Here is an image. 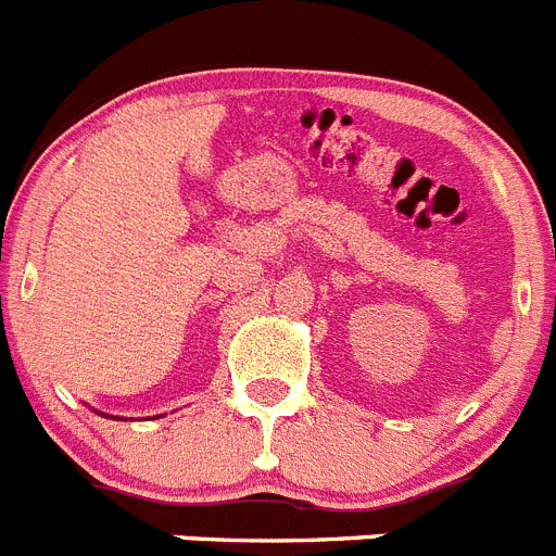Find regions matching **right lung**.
<instances>
[{
  "label": "right lung",
  "instance_id": "1",
  "mask_svg": "<svg viewBox=\"0 0 556 556\" xmlns=\"http://www.w3.org/2000/svg\"><path fill=\"white\" fill-rule=\"evenodd\" d=\"M101 416H106V414H101Z\"/></svg>",
  "mask_w": 556,
  "mask_h": 556
}]
</instances>
